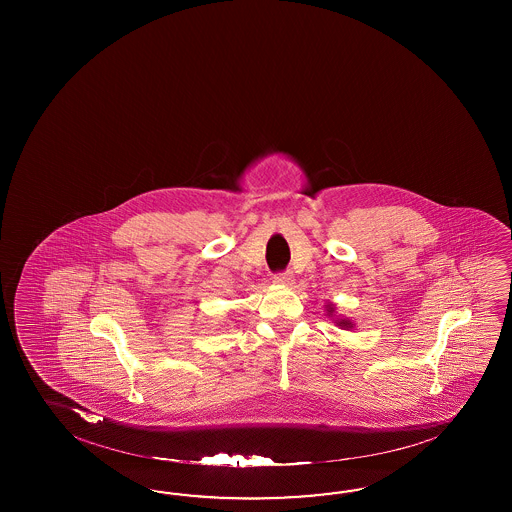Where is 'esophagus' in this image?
Wrapping results in <instances>:
<instances>
[{"mask_svg":"<svg viewBox=\"0 0 512 512\" xmlns=\"http://www.w3.org/2000/svg\"><path fill=\"white\" fill-rule=\"evenodd\" d=\"M274 283H278V285H291L293 283V274L291 272H278V274H274Z\"/></svg>","mask_w":512,"mask_h":512,"instance_id":"1","label":"esophagus"}]
</instances>
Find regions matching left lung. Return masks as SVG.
I'll return each mask as SVG.
<instances>
[{
  "label": "left lung",
  "instance_id": "1",
  "mask_svg": "<svg viewBox=\"0 0 512 512\" xmlns=\"http://www.w3.org/2000/svg\"><path fill=\"white\" fill-rule=\"evenodd\" d=\"M326 311H328V315H334V304H328V306H326ZM336 325L340 326V328H343V330H349V328H353V323H351L349 319H338V321H336Z\"/></svg>",
  "mask_w": 512,
  "mask_h": 512
}]
</instances>
